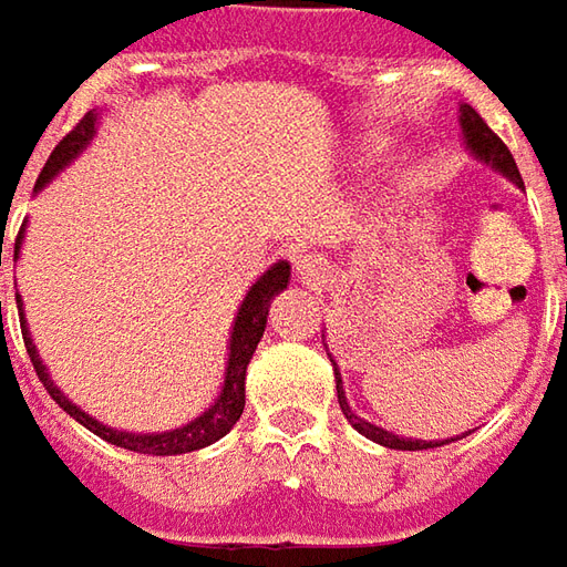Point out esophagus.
Listing matches in <instances>:
<instances>
[{
    "mask_svg": "<svg viewBox=\"0 0 567 567\" xmlns=\"http://www.w3.org/2000/svg\"><path fill=\"white\" fill-rule=\"evenodd\" d=\"M296 277L306 287H321L323 280H327V265L318 256H299L296 259Z\"/></svg>",
    "mask_w": 567,
    "mask_h": 567,
    "instance_id": "1",
    "label": "esophagus"
}]
</instances>
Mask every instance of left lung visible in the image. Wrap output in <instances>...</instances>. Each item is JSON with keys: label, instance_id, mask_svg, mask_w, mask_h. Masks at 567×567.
Instances as JSON below:
<instances>
[{"label": "left lung", "instance_id": "1", "mask_svg": "<svg viewBox=\"0 0 567 567\" xmlns=\"http://www.w3.org/2000/svg\"><path fill=\"white\" fill-rule=\"evenodd\" d=\"M460 126H463V138H466V144H470V151L475 154V157L491 163L494 169L503 172V175H506L509 182H515L518 187H525L522 175H518V166H515L513 154H509V147L499 142V135H494V128L487 126L485 120L472 111L470 104H463V107H460ZM336 398H339V408H342V413H346V420H349V423L354 425L364 439L377 441V444H382V447H395V451H425V447H441V444H444V441L439 444V441L398 439V435L385 432V429H380V425L361 420V416L349 408V401H346V389H342V377H339V370H336Z\"/></svg>", "mask_w": 567, "mask_h": 567}]
</instances>
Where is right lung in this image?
<instances>
[{
  "label": "right lung",
  "mask_w": 567,
  "mask_h": 567,
  "mask_svg": "<svg viewBox=\"0 0 567 567\" xmlns=\"http://www.w3.org/2000/svg\"><path fill=\"white\" fill-rule=\"evenodd\" d=\"M95 120L97 113L89 111L82 116L76 126L70 128L68 135L58 142V147L52 151V157L45 159V166L39 172L37 187H42L45 182H52L58 172L68 166L70 159L80 154L85 144L92 142V135H95ZM6 234V231H2ZM21 240H23V228L14 237V259H18V252H21ZM290 284V265L287 261H277L271 265L265 275L252 284V290L246 292L244 306L237 311V318H234V330H231V346H228V367H225V385H221V392H218L216 404L200 413L194 423L182 425V429H172V432H159V435H132V432H116V429H107V425H101L97 420H92L89 413H82L76 404H70L68 398L58 392V385L49 380V373H45V367L39 361L37 346H33V339L27 333V323H23V308H21V296H18V311H21V333H23V346H27V354H30V361H33V370H37L39 382L45 385V392L58 401V408H64L76 420L82 423L89 432H95L97 439L111 441L116 447H126V451H135V454H151V456H175V454H187V451H200L206 444H213V441L225 439L228 432H231V425L240 420V413H244L246 404V364H249V358H252V351L259 346L261 333H265V323H268V308H271V299H275L277 292L284 290Z\"/></svg>",
  "instance_id": "1"
}]
</instances>
